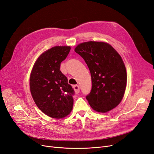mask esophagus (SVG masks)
Returning <instances> with one entry per match:
<instances>
[{"instance_id": "34e87169", "label": "esophagus", "mask_w": 154, "mask_h": 154, "mask_svg": "<svg viewBox=\"0 0 154 154\" xmlns=\"http://www.w3.org/2000/svg\"><path fill=\"white\" fill-rule=\"evenodd\" d=\"M73 88H74V91H75V92L76 93V94H78V93L80 92V87H79V85H74Z\"/></svg>"}]
</instances>
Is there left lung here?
<instances>
[{
  "instance_id": "1",
  "label": "left lung",
  "mask_w": 154,
  "mask_h": 154,
  "mask_svg": "<svg viewBox=\"0 0 154 154\" xmlns=\"http://www.w3.org/2000/svg\"><path fill=\"white\" fill-rule=\"evenodd\" d=\"M74 51L85 60L91 72L92 89L86 98L91 108L102 113L114 109L123 100L127 80L119 54L105 42H83Z\"/></svg>"
}]
</instances>
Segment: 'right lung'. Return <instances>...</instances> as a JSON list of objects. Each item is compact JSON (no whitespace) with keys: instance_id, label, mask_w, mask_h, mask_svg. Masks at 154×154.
Masks as SVG:
<instances>
[{"instance_id":"obj_1","label":"right lung","mask_w":154,"mask_h":154,"mask_svg":"<svg viewBox=\"0 0 154 154\" xmlns=\"http://www.w3.org/2000/svg\"><path fill=\"white\" fill-rule=\"evenodd\" d=\"M70 46H54L36 59L29 78L30 92L38 109L51 118L62 119L71 112L74 90L60 71Z\"/></svg>"}]
</instances>
